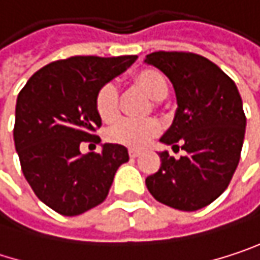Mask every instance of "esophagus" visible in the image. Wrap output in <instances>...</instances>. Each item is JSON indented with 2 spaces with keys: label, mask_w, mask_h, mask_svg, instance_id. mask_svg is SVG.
Masks as SVG:
<instances>
[{
  "label": "esophagus",
  "mask_w": 260,
  "mask_h": 260,
  "mask_svg": "<svg viewBox=\"0 0 260 260\" xmlns=\"http://www.w3.org/2000/svg\"><path fill=\"white\" fill-rule=\"evenodd\" d=\"M129 156H131V158H137V156H140V150H135V149H129Z\"/></svg>",
  "instance_id": "esophagus-1"
}]
</instances>
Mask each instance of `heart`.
<instances>
[{"label": "heart", "instance_id": "1", "mask_svg": "<svg viewBox=\"0 0 260 260\" xmlns=\"http://www.w3.org/2000/svg\"><path fill=\"white\" fill-rule=\"evenodd\" d=\"M132 81L153 101H162L169 94L167 79L156 69H141L132 77ZM94 108L104 122H113L119 117V90L114 82H105L98 88L94 96ZM158 134L159 125L156 120L120 119L105 131V138L119 146L141 149L147 146L149 141Z\"/></svg>", "mask_w": 260, "mask_h": 260}]
</instances>
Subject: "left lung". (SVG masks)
Here are the masks:
<instances>
[{"instance_id":"1","label":"left lung","mask_w":260,"mask_h":260,"mask_svg":"<svg viewBox=\"0 0 260 260\" xmlns=\"http://www.w3.org/2000/svg\"><path fill=\"white\" fill-rule=\"evenodd\" d=\"M144 63L159 69L176 93V116L161 143L186 152L179 159L159 152L161 167L146 186L170 208L202 209L223 194L239 162L247 122L239 91L217 64L192 52L158 51Z\"/></svg>"}]
</instances>
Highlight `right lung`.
I'll list each match as a JSON object with an SVG mask.
<instances>
[{
	"label": "right lung",
	"instance_id": "1",
	"mask_svg": "<svg viewBox=\"0 0 260 260\" xmlns=\"http://www.w3.org/2000/svg\"><path fill=\"white\" fill-rule=\"evenodd\" d=\"M137 55L71 57L46 64L26 81L15 111V147L34 194L55 212L74 217L101 205L117 169L129 161L125 146L105 143L82 155L85 141L101 143L94 108L98 88L125 72Z\"/></svg>",
	"mask_w": 260,
	"mask_h": 260
}]
</instances>
